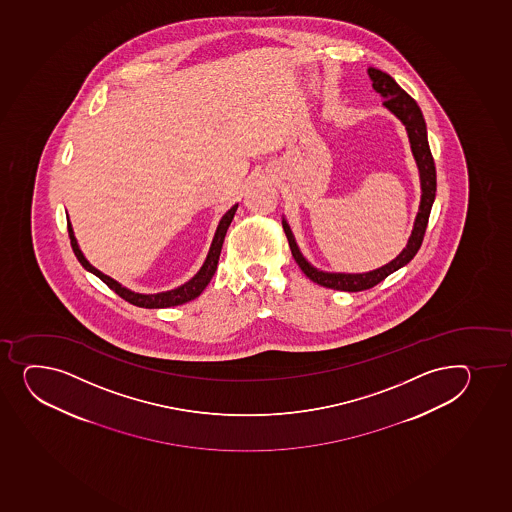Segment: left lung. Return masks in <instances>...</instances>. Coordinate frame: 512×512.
<instances>
[{"instance_id":"1","label":"left lung","mask_w":512,"mask_h":512,"mask_svg":"<svg viewBox=\"0 0 512 512\" xmlns=\"http://www.w3.org/2000/svg\"><path fill=\"white\" fill-rule=\"evenodd\" d=\"M367 74L371 77L372 87L379 96L384 97L382 106L391 111L396 118L404 124L406 133H408L409 145L411 151L415 156L416 165H418V172H420L421 183V200L420 209L416 214L415 226L409 236L408 244L401 253L384 264L381 268L372 269L367 273H330V271H322V269L315 268L313 264L308 263L307 258L303 256L302 251L296 244L295 236L291 232L288 222L283 217V229H285L288 243H290L291 254L295 258L298 266L302 268L303 273L317 285L325 286V288H332V290L340 291H362L369 290L377 283H381L384 278H388L391 273L403 268L406 264L415 258L421 243H423V236H425L426 226H428V217H430L431 205L435 202L436 194V170L433 156H431L430 145H428V135H426V123L421 113L420 106L416 104L415 99L409 96L408 92H404L398 86V82L394 81L393 77L382 72V70L369 67Z\"/></svg>"}]
</instances>
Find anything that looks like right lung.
Returning a JSON list of instances; mask_svg holds the SVG:
<instances>
[{
	"instance_id": "1",
	"label": "right lung",
	"mask_w": 512,
	"mask_h": 512,
	"mask_svg": "<svg viewBox=\"0 0 512 512\" xmlns=\"http://www.w3.org/2000/svg\"><path fill=\"white\" fill-rule=\"evenodd\" d=\"M236 210L237 204L232 205L231 209L227 210L226 214L222 216L221 221H219V226H217L216 234H214V239H212V244H210L207 258H205L202 268L195 273L194 278H190L187 283H183V285L178 286V288L162 291V293H153V295H143V293H136V291L128 290V288H124L121 283L113 280L111 276L104 275V273H101L99 269L94 268V266L87 261L86 256L82 254L69 219H67V229H69L70 244H72V249H74V254H76L77 259H79V263H81L89 273L96 275L97 278H101V280H103L104 283L114 291V293H118L123 300L133 303L136 307L141 308L177 307V305H182V303L195 300V298L205 290V286L209 285L210 280H212V276L216 273L219 256H221L222 243H224V237H226L227 229L231 226Z\"/></svg>"
}]
</instances>
